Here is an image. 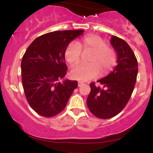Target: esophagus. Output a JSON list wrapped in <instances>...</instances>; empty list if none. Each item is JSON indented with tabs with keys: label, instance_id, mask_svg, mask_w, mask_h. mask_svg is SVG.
<instances>
[{
	"label": "esophagus",
	"instance_id": "1",
	"mask_svg": "<svg viewBox=\"0 0 153 153\" xmlns=\"http://www.w3.org/2000/svg\"><path fill=\"white\" fill-rule=\"evenodd\" d=\"M84 84V83L83 82V81H78V87H81V86H83Z\"/></svg>",
	"mask_w": 153,
	"mask_h": 153
}]
</instances>
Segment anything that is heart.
<instances>
[{
	"instance_id": "obj_1",
	"label": "heart",
	"mask_w": 153,
	"mask_h": 153,
	"mask_svg": "<svg viewBox=\"0 0 153 153\" xmlns=\"http://www.w3.org/2000/svg\"><path fill=\"white\" fill-rule=\"evenodd\" d=\"M81 50L84 53H91L87 65H78L71 70L72 78L80 81H90L100 75L105 76L114 69L117 64L116 51L102 38L98 36H88L77 43L72 42L64 52L65 60L73 66L78 64L81 58Z\"/></svg>"
}]
</instances>
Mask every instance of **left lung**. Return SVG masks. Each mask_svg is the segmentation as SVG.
<instances>
[{"instance_id":"1","label":"left lung","mask_w":153,"mask_h":153,"mask_svg":"<svg viewBox=\"0 0 153 153\" xmlns=\"http://www.w3.org/2000/svg\"><path fill=\"white\" fill-rule=\"evenodd\" d=\"M111 43L117 53V66L108 76L91 83L87 105L90 112L100 119H109L123 110L131 98L137 80V60L126 42L112 36Z\"/></svg>"}]
</instances>
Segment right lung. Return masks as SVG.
<instances>
[{
    "label": "right lung",
    "mask_w": 153,
    "mask_h": 153,
    "mask_svg": "<svg viewBox=\"0 0 153 153\" xmlns=\"http://www.w3.org/2000/svg\"><path fill=\"white\" fill-rule=\"evenodd\" d=\"M84 30H59L37 37L22 57V81L30 106L38 114L51 117L66 107L78 81L63 80L67 66L64 52Z\"/></svg>",
    "instance_id": "obj_1"
}]
</instances>
